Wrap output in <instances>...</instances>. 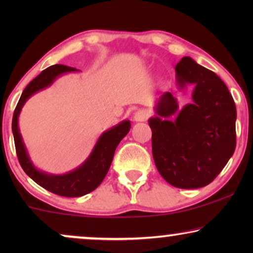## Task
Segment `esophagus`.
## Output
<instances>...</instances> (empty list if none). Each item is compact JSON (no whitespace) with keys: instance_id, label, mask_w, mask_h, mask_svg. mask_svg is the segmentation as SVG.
<instances>
[{"instance_id":"obj_1","label":"esophagus","mask_w":253,"mask_h":253,"mask_svg":"<svg viewBox=\"0 0 253 253\" xmlns=\"http://www.w3.org/2000/svg\"><path fill=\"white\" fill-rule=\"evenodd\" d=\"M147 117L148 113L144 109L137 110V112L133 114V121H136V122H144V121L147 120Z\"/></svg>"}]
</instances>
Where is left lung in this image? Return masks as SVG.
I'll return each instance as SVG.
<instances>
[{"label":"left lung","mask_w":253,"mask_h":253,"mask_svg":"<svg viewBox=\"0 0 253 253\" xmlns=\"http://www.w3.org/2000/svg\"><path fill=\"white\" fill-rule=\"evenodd\" d=\"M179 89L193 85L192 102L178 110L166 92L148 120L152 153L159 172L179 189L210 184L236 147V106L226 84L213 71L185 56L175 68ZM175 116V118H172Z\"/></svg>","instance_id":"obj_1"}]
</instances>
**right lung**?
Wrapping results in <instances>:
<instances>
[{"instance_id": "add662e5", "label": "right lung", "mask_w": 253, "mask_h": 253, "mask_svg": "<svg viewBox=\"0 0 253 253\" xmlns=\"http://www.w3.org/2000/svg\"><path fill=\"white\" fill-rule=\"evenodd\" d=\"M79 71L77 69L67 65L55 64L47 68L26 86L22 93L12 117V133L15 139L17 157L23 170L30 176L37 184L42 186L48 191L62 197H82L92 192L105 178L112 165L114 153L120 141L130 131V121H122L117 126L110 127L99 137L91 154L83 164L74 170L63 175H54L39 170L33 165L24 144L22 134L19 132L18 119L23 106L33 94L41 89L48 87L56 81L60 76L68 72Z\"/></svg>"}]
</instances>
